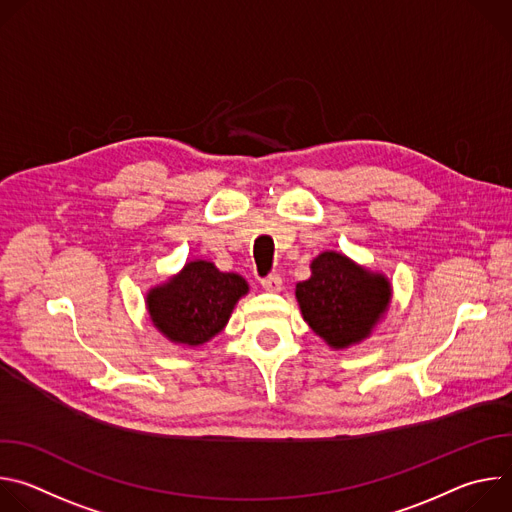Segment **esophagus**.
Returning <instances> with one entry per match:
<instances>
[{"instance_id":"1","label":"esophagus","mask_w":512,"mask_h":512,"mask_svg":"<svg viewBox=\"0 0 512 512\" xmlns=\"http://www.w3.org/2000/svg\"><path fill=\"white\" fill-rule=\"evenodd\" d=\"M261 285H263V289H267V291H279L281 285H283V281H281V277H279L277 273H269L267 277L261 279Z\"/></svg>"}]
</instances>
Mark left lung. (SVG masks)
I'll return each mask as SVG.
<instances>
[{"instance_id":"obj_1","label":"left lung","mask_w":512,"mask_h":512,"mask_svg":"<svg viewBox=\"0 0 512 512\" xmlns=\"http://www.w3.org/2000/svg\"><path fill=\"white\" fill-rule=\"evenodd\" d=\"M304 320L334 348H346L371 334L391 302V285L354 265L348 257L326 251L312 261L310 279L296 285Z\"/></svg>"}]
</instances>
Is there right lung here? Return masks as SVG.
I'll return each instance as SVG.
<instances>
[{
  "mask_svg": "<svg viewBox=\"0 0 512 512\" xmlns=\"http://www.w3.org/2000/svg\"><path fill=\"white\" fill-rule=\"evenodd\" d=\"M247 291L241 275L218 271L208 261H192L180 275L150 291L148 310L154 326L172 342L198 346L225 328Z\"/></svg>",
  "mask_w": 512,
  "mask_h": 512,
  "instance_id": "add662e5",
  "label": "right lung"
}]
</instances>
